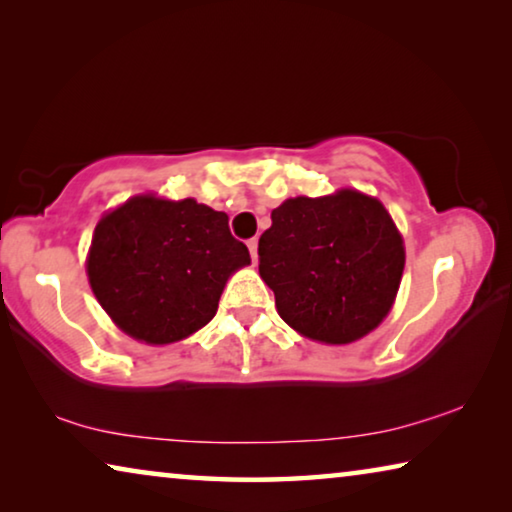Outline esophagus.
Segmentation results:
<instances>
[{"mask_svg": "<svg viewBox=\"0 0 512 512\" xmlns=\"http://www.w3.org/2000/svg\"><path fill=\"white\" fill-rule=\"evenodd\" d=\"M248 250H250V257H253V262H257V239L248 241Z\"/></svg>", "mask_w": 512, "mask_h": 512, "instance_id": "obj_1", "label": "esophagus"}]
</instances>
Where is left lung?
Here are the masks:
<instances>
[{
	"label": "left lung",
	"mask_w": 512,
	"mask_h": 512,
	"mask_svg": "<svg viewBox=\"0 0 512 512\" xmlns=\"http://www.w3.org/2000/svg\"><path fill=\"white\" fill-rule=\"evenodd\" d=\"M259 237V275L278 314L321 344H351L392 310L405 266L403 239L383 202L342 189L289 198Z\"/></svg>",
	"instance_id": "8db88e82"
}]
</instances>
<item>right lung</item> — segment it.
Segmentation results:
<instances>
[{
  "label": "right lung",
  "mask_w": 512,
  "mask_h": 512,
  "mask_svg": "<svg viewBox=\"0 0 512 512\" xmlns=\"http://www.w3.org/2000/svg\"><path fill=\"white\" fill-rule=\"evenodd\" d=\"M248 264L227 214L193 198L134 196L95 225L86 273L120 330L173 344L214 319L227 278Z\"/></svg>",
  "instance_id": "add662e5"
}]
</instances>
